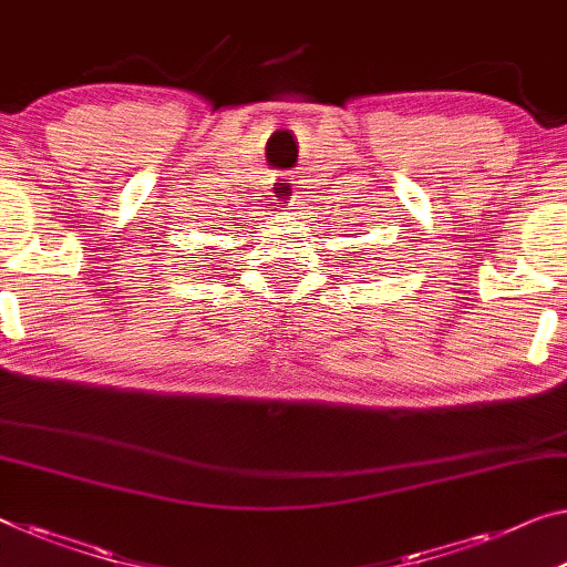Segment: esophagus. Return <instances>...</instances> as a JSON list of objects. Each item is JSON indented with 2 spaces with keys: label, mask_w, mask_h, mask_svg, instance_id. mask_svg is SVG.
<instances>
[{
  "label": "esophagus",
  "mask_w": 567,
  "mask_h": 567,
  "mask_svg": "<svg viewBox=\"0 0 567 567\" xmlns=\"http://www.w3.org/2000/svg\"><path fill=\"white\" fill-rule=\"evenodd\" d=\"M271 195H274V203L281 207V210H291L289 205H293L296 195L289 179H276V185L271 187Z\"/></svg>",
  "instance_id": "esophagus-1"
}]
</instances>
